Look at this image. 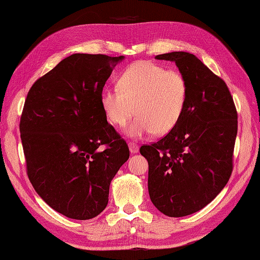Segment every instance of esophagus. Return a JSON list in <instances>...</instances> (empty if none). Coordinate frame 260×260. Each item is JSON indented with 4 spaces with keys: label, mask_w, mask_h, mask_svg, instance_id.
Returning a JSON list of instances; mask_svg holds the SVG:
<instances>
[{
    "label": "esophagus",
    "mask_w": 260,
    "mask_h": 260,
    "mask_svg": "<svg viewBox=\"0 0 260 260\" xmlns=\"http://www.w3.org/2000/svg\"><path fill=\"white\" fill-rule=\"evenodd\" d=\"M129 150L131 153H137L139 151V147L135 142H129Z\"/></svg>",
    "instance_id": "1"
}]
</instances>
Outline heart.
<instances>
[{"instance_id": "1", "label": "heart", "mask_w": 260, "mask_h": 260, "mask_svg": "<svg viewBox=\"0 0 260 260\" xmlns=\"http://www.w3.org/2000/svg\"><path fill=\"white\" fill-rule=\"evenodd\" d=\"M118 87H105L100 95L101 107L110 123L122 126L134 139L151 134L165 135L175 128L186 108L188 84L181 72L166 70L150 61L132 63L121 74Z\"/></svg>"}]
</instances>
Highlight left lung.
<instances>
[{
  "mask_svg": "<svg viewBox=\"0 0 260 260\" xmlns=\"http://www.w3.org/2000/svg\"><path fill=\"white\" fill-rule=\"evenodd\" d=\"M176 63L188 84L179 122L159 141L142 146L152 204L172 218L212 202L230 178L238 115L229 88L197 56L173 51L155 57Z\"/></svg>",
  "mask_w": 260,
  "mask_h": 260,
  "instance_id": "left-lung-1",
  "label": "left lung"
}]
</instances>
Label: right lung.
<instances>
[{
	"label": "right lung",
	"instance_id": "add662e5",
	"mask_svg": "<svg viewBox=\"0 0 260 260\" xmlns=\"http://www.w3.org/2000/svg\"><path fill=\"white\" fill-rule=\"evenodd\" d=\"M123 59L68 56L34 84L24 102L20 132L29 179L50 208L70 219H93L107 208L111 181L129 159L126 142L100 102Z\"/></svg>",
	"mask_w": 260,
	"mask_h": 260
}]
</instances>
